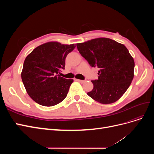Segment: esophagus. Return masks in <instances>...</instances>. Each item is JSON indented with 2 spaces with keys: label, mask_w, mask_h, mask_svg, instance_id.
Here are the masks:
<instances>
[{
  "label": "esophagus",
  "mask_w": 154,
  "mask_h": 154,
  "mask_svg": "<svg viewBox=\"0 0 154 154\" xmlns=\"http://www.w3.org/2000/svg\"><path fill=\"white\" fill-rule=\"evenodd\" d=\"M76 81H78V82H80V83H83L85 82V80H76Z\"/></svg>",
  "instance_id": "1"
}]
</instances>
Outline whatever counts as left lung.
I'll return each instance as SVG.
<instances>
[{
	"label": "left lung",
	"mask_w": 154,
	"mask_h": 154,
	"mask_svg": "<svg viewBox=\"0 0 154 154\" xmlns=\"http://www.w3.org/2000/svg\"><path fill=\"white\" fill-rule=\"evenodd\" d=\"M79 53L91 67H98V79L92 80L93 89L87 92L102 104L118 101L134 78V60L125 46L107 38H97L76 44Z\"/></svg>",
	"instance_id": "left-lung-1"
}]
</instances>
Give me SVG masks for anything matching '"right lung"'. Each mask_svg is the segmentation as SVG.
<instances>
[{
	"label": "right lung",
	"mask_w": 154,
	"mask_h": 154,
	"mask_svg": "<svg viewBox=\"0 0 154 154\" xmlns=\"http://www.w3.org/2000/svg\"><path fill=\"white\" fill-rule=\"evenodd\" d=\"M75 48L74 44L49 42L38 46L27 56L22 80L27 94L36 103L52 106L66 98L73 80L58 74L65 69L67 55Z\"/></svg>",
	"instance_id": "obj_1"
}]
</instances>
